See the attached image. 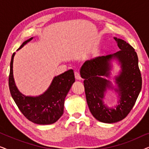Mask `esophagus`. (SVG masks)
I'll use <instances>...</instances> for the list:
<instances>
[{"instance_id": "obj_1", "label": "esophagus", "mask_w": 149, "mask_h": 149, "mask_svg": "<svg viewBox=\"0 0 149 149\" xmlns=\"http://www.w3.org/2000/svg\"><path fill=\"white\" fill-rule=\"evenodd\" d=\"M74 77H75V79H76L77 80H81V79L80 74H79V73L77 72H74Z\"/></svg>"}]
</instances>
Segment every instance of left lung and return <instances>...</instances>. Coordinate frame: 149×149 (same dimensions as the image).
Wrapping results in <instances>:
<instances>
[{"instance_id": "left-lung-1", "label": "left lung", "mask_w": 149, "mask_h": 149, "mask_svg": "<svg viewBox=\"0 0 149 149\" xmlns=\"http://www.w3.org/2000/svg\"><path fill=\"white\" fill-rule=\"evenodd\" d=\"M114 39L120 51L87 60L81 69L89 111L97 121L105 123L123 119L135 104L142 89L137 54L125 40L117 37ZM113 60L117 61L121 69L117 75L112 77ZM111 78L114 80L115 86L108 79ZM108 90L115 91L118 95V104L114 107H109L104 104Z\"/></svg>"}]
</instances>
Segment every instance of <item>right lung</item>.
I'll use <instances>...</instances> for the list:
<instances>
[{
	"label": "right lung",
	"instance_id": "right-lung-1",
	"mask_svg": "<svg viewBox=\"0 0 149 149\" xmlns=\"http://www.w3.org/2000/svg\"><path fill=\"white\" fill-rule=\"evenodd\" d=\"M33 39L24 41L18 50ZM15 53L12 55L10 63L9 86L11 96L22 114L34 123L49 125L58 121L64 113L65 97L74 83L73 70H69L55 77L48 89L43 93L36 96L25 95L19 91L13 77V64Z\"/></svg>",
	"mask_w": 149,
	"mask_h": 149
}]
</instances>
